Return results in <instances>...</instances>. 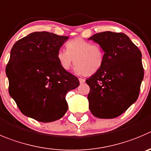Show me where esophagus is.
I'll return each mask as SVG.
<instances>
[{"label":"esophagus","instance_id":"1","mask_svg":"<svg viewBox=\"0 0 151 151\" xmlns=\"http://www.w3.org/2000/svg\"><path fill=\"white\" fill-rule=\"evenodd\" d=\"M79 82L80 84H84V83L85 82V79H84V78H79Z\"/></svg>","mask_w":151,"mask_h":151}]
</instances>
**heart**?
<instances>
[{
	"label": "heart",
	"instance_id": "obj_1",
	"mask_svg": "<svg viewBox=\"0 0 151 151\" xmlns=\"http://www.w3.org/2000/svg\"><path fill=\"white\" fill-rule=\"evenodd\" d=\"M67 50H58L56 58L58 64L64 70L71 68L75 59L76 72L81 75L91 76L99 71L104 62V53L97 44L81 38L70 40L66 44Z\"/></svg>",
	"mask_w": 151,
	"mask_h": 151
}]
</instances>
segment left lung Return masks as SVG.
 <instances>
[{"mask_svg": "<svg viewBox=\"0 0 151 151\" xmlns=\"http://www.w3.org/2000/svg\"><path fill=\"white\" fill-rule=\"evenodd\" d=\"M89 40L99 44L104 52L103 67L86 80L90 89L89 107L96 117L113 119L137 100L144 78L142 52L122 32H103Z\"/></svg>", "mask_w": 151, "mask_h": 151, "instance_id": "8db88e82", "label": "left lung"}]
</instances>
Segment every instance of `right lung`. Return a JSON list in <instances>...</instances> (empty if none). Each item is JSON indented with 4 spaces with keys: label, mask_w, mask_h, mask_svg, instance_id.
Listing matches in <instances>:
<instances>
[{
    "label": "right lung",
    "mask_w": 151,
    "mask_h": 151,
    "mask_svg": "<svg viewBox=\"0 0 151 151\" xmlns=\"http://www.w3.org/2000/svg\"><path fill=\"white\" fill-rule=\"evenodd\" d=\"M35 32L13 45L6 73L9 93L21 113L41 122L61 119L68 109L66 94L79 85L78 78L61 67L58 50L68 39Z\"/></svg>",
    "instance_id": "add662e5"
}]
</instances>
